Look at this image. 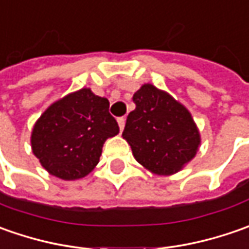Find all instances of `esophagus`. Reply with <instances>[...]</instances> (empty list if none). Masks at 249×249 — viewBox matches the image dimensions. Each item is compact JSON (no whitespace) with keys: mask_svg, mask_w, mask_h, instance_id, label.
<instances>
[{"mask_svg":"<svg viewBox=\"0 0 249 249\" xmlns=\"http://www.w3.org/2000/svg\"><path fill=\"white\" fill-rule=\"evenodd\" d=\"M118 124H119L120 131H123V129H124V124H126V119H124V118H119V119H118Z\"/></svg>","mask_w":249,"mask_h":249,"instance_id":"obj_1","label":"esophagus"}]
</instances>
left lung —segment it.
Listing matches in <instances>:
<instances>
[{"mask_svg":"<svg viewBox=\"0 0 249 249\" xmlns=\"http://www.w3.org/2000/svg\"><path fill=\"white\" fill-rule=\"evenodd\" d=\"M136 109L126 120L122 137L140 165L170 176L196 157L201 137L191 113L172 95L152 84L134 92Z\"/></svg>","mask_w":249,"mask_h":249,"instance_id":"8db88e82","label":"left lung"}]
</instances>
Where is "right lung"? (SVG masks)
I'll list each match as a JSON object with an SVG mask.
<instances>
[{
    "label": "right lung",
    "mask_w": 249,
    "mask_h": 249,
    "mask_svg": "<svg viewBox=\"0 0 249 249\" xmlns=\"http://www.w3.org/2000/svg\"><path fill=\"white\" fill-rule=\"evenodd\" d=\"M118 133L109 101L82 89L47 108L34 124L32 149L50 175L77 180L97 166L104 142Z\"/></svg>",
    "instance_id": "1"
}]
</instances>
